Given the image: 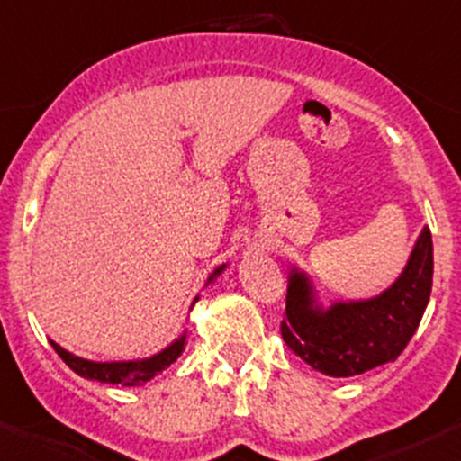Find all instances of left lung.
Wrapping results in <instances>:
<instances>
[{"label":"left lung","instance_id":"8db88e82","mask_svg":"<svg viewBox=\"0 0 461 461\" xmlns=\"http://www.w3.org/2000/svg\"><path fill=\"white\" fill-rule=\"evenodd\" d=\"M432 290V236L424 227L402 276L384 294L357 303L314 305L312 287L294 272L287 287L281 337L319 373L355 376L394 361L408 346Z\"/></svg>","mask_w":461,"mask_h":461}]
</instances>
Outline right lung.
<instances>
[{"label":"right lung","mask_w":461,"mask_h":461,"mask_svg":"<svg viewBox=\"0 0 461 461\" xmlns=\"http://www.w3.org/2000/svg\"><path fill=\"white\" fill-rule=\"evenodd\" d=\"M222 267H225V265H222ZM222 267H218L216 272L209 276V283L216 278V274L222 272ZM185 341H187V334H183L178 341L171 343L167 350L153 355L151 359L115 361V364H95V361L82 359V357H76V355H71V352L64 350V348H59L55 341H50V346H53V350L62 357V361L73 370V373L85 376V379H95V381H102V384L142 385V384H147L149 379H153L158 373H162L165 368H169V366L174 364L180 355H183Z\"/></svg>","instance_id":"1"}]
</instances>
